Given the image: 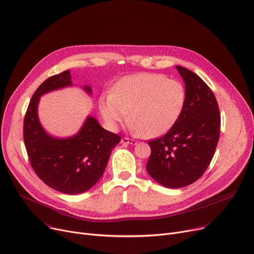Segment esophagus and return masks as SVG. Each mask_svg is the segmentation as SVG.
<instances>
[{
    "label": "esophagus",
    "mask_w": 254,
    "mask_h": 254,
    "mask_svg": "<svg viewBox=\"0 0 254 254\" xmlns=\"http://www.w3.org/2000/svg\"><path fill=\"white\" fill-rule=\"evenodd\" d=\"M121 142H122L123 144H136V143H137L136 140L128 138V137H123V138L121 139Z\"/></svg>",
    "instance_id": "obj_1"
}]
</instances>
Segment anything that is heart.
<instances>
[{
  "mask_svg": "<svg viewBox=\"0 0 254 254\" xmlns=\"http://www.w3.org/2000/svg\"><path fill=\"white\" fill-rule=\"evenodd\" d=\"M187 101L185 86L164 74L140 72L119 81L113 92L99 98L104 122L115 130L128 118L133 132L153 138L169 131L181 117Z\"/></svg>",
  "mask_w": 254,
  "mask_h": 254,
  "instance_id": "1",
  "label": "heart"
}]
</instances>
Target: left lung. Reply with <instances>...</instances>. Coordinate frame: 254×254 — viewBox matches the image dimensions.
<instances>
[{"label": "left lung", "instance_id": "obj_1", "mask_svg": "<svg viewBox=\"0 0 254 254\" xmlns=\"http://www.w3.org/2000/svg\"><path fill=\"white\" fill-rule=\"evenodd\" d=\"M184 79L187 101L174 126L148 141L146 171L160 185L177 189L198 181L209 166L219 139L220 113L211 89L195 72L176 65Z\"/></svg>", "mask_w": 254, "mask_h": 254}]
</instances>
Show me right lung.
Segmentation results:
<instances>
[{"instance_id": "1", "label": "right lung", "mask_w": 254, "mask_h": 254, "mask_svg": "<svg viewBox=\"0 0 254 254\" xmlns=\"http://www.w3.org/2000/svg\"><path fill=\"white\" fill-rule=\"evenodd\" d=\"M71 85L70 71L65 70L39 86L24 117L23 139L29 162L40 180L55 190L76 195L99 181L121 137L103 129L92 116L87 117L80 131L71 137L56 138L44 130L38 118L40 97ZM84 90L92 93L89 86H84Z\"/></svg>"}]
</instances>
